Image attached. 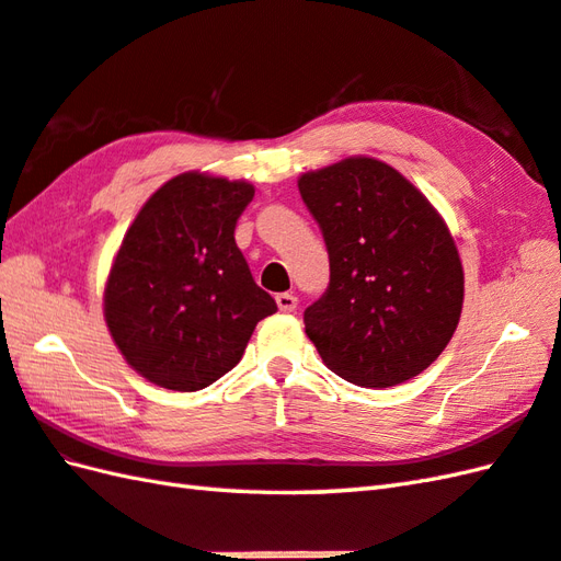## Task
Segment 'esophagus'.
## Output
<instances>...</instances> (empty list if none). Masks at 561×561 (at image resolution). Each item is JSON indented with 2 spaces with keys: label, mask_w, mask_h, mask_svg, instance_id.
I'll list each match as a JSON object with an SVG mask.
<instances>
[{
  "label": "esophagus",
  "mask_w": 561,
  "mask_h": 561,
  "mask_svg": "<svg viewBox=\"0 0 561 561\" xmlns=\"http://www.w3.org/2000/svg\"><path fill=\"white\" fill-rule=\"evenodd\" d=\"M276 302H278V309L280 312H295L297 309V297L293 295V293H280V295H276Z\"/></svg>",
  "instance_id": "1"
}]
</instances>
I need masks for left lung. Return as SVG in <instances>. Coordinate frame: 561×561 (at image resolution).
<instances>
[{"label": "left lung", "instance_id": "8db88e82", "mask_svg": "<svg viewBox=\"0 0 561 561\" xmlns=\"http://www.w3.org/2000/svg\"><path fill=\"white\" fill-rule=\"evenodd\" d=\"M329 252V288L305 309L309 341L345 381L386 389L442 355L463 307V268L437 210L375 158L297 182Z\"/></svg>", "mask_w": 561, "mask_h": 561}]
</instances>
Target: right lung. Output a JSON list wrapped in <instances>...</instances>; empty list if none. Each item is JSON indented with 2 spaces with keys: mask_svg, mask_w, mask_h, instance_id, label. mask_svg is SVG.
<instances>
[{
  "mask_svg": "<svg viewBox=\"0 0 561 561\" xmlns=\"http://www.w3.org/2000/svg\"><path fill=\"white\" fill-rule=\"evenodd\" d=\"M252 198V184L186 172L160 186L124 234L105 321L148 381L204 389L240 363L256 323L278 309L234 242Z\"/></svg>",
  "mask_w": 561,
  "mask_h": 561,
  "instance_id": "1",
  "label": "right lung"
}]
</instances>
